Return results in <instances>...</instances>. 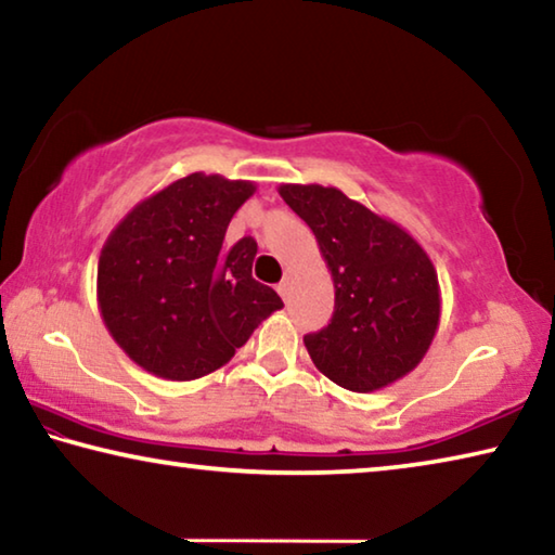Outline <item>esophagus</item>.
I'll list each match as a JSON object with an SVG mask.
<instances>
[{"instance_id": "obj_1", "label": "esophagus", "mask_w": 555, "mask_h": 555, "mask_svg": "<svg viewBox=\"0 0 555 555\" xmlns=\"http://www.w3.org/2000/svg\"><path fill=\"white\" fill-rule=\"evenodd\" d=\"M276 291H279V296L286 300V298H288V291H291V281H288V279H284V281H281V284L276 286Z\"/></svg>"}]
</instances>
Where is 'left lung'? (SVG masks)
I'll return each instance as SVG.
<instances>
[{
  "mask_svg": "<svg viewBox=\"0 0 555 555\" xmlns=\"http://www.w3.org/2000/svg\"><path fill=\"white\" fill-rule=\"evenodd\" d=\"M279 195L313 230L335 286L331 323L304 337L318 372L357 393L406 377L440 323V286L428 251L401 224L333 185L281 183Z\"/></svg>",
  "mask_w": 555,
  "mask_h": 555,
  "instance_id": "obj_1",
  "label": "left lung"
}]
</instances>
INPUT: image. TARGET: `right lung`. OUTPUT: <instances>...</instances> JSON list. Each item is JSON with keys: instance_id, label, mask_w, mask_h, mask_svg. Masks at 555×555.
<instances>
[{"instance_id": "right-lung-1", "label": "right lung", "mask_w": 555, "mask_h": 555, "mask_svg": "<svg viewBox=\"0 0 555 555\" xmlns=\"http://www.w3.org/2000/svg\"><path fill=\"white\" fill-rule=\"evenodd\" d=\"M251 181L188 173L137 203L102 244L98 308L121 352L149 374L193 382L228 364L284 308L251 279L257 242L224 249Z\"/></svg>"}]
</instances>
